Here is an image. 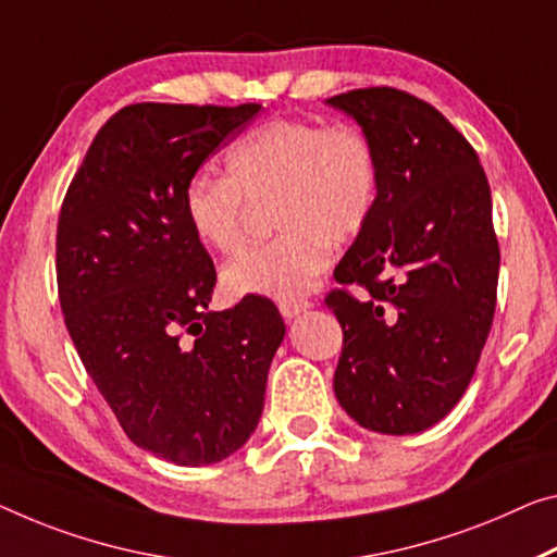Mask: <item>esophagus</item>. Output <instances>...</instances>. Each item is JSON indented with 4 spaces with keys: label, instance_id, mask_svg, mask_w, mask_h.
Wrapping results in <instances>:
<instances>
[{
    "label": "esophagus",
    "instance_id": "1",
    "mask_svg": "<svg viewBox=\"0 0 557 557\" xmlns=\"http://www.w3.org/2000/svg\"><path fill=\"white\" fill-rule=\"evenodd\" d=\"M311 306L313 304L308 301V298H290V301H281L278 304V311H281V315H284V319H294V315L308 311V308H311Z\"/></svg>",
    "mask_w": 557,
    "mask_h": 557
}]
</instances>
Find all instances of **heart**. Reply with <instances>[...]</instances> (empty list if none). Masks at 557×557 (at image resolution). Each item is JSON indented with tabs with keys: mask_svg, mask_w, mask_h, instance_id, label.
<instances>
[{
	"mask_svg": "<svg viewBox=\"0 0 557 557\" xmlns=\"http://www.w3.org/2000/svg\"><path fill=\"white\" fill-rule=\"evenodd\" d=\"M381 196V159L361 126L315 119H271L226 153V176L194 174L182 209L196 242L234 253L246 242L251 203H269L281 234L226 263L228 298H290L306 294L333 259L368 226Z\"/></svg>",
	"mask_w": 557,
	"mask_h": 557,
	"instance_id": "heart-1",
	"label": "heart"
}]
</instances>
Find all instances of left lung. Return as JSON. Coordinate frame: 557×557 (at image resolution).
I'll return each instance as SVG.
<instances>
[{"instance_id": "obj_1", "label": "left lung", "mask_w": 557, "mask_h": 557, "mask_svg": "<svg viewBox=\"0 0 557 557\" xmlns=\"http://www.w3.org/2000/svg\"><path fill=\"white\" fill-rule=\"evenodd\" d=\"M329 104L361 124L381 159L379 207L326 296L344 329L333 391L368 431L421 433L463 396L491 333V186L466 136L413 94L368 87Z\"/></svg>"}]
</instances>
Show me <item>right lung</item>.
I'll use <instances>...</instances> for the list:
<instances>
[{
  "instance_id": "add662e5",
  "label": "right lung",
  "mask_w": 557,
  "mask_h": 557,
  "mask_svg": "<svg viewBox=\"0 0 557 557\" xmlns=\"http://www.w3.org/2000/svg\"><path fill=\"white\" fill-rule=\"evenodd\" d=\"M259 104L144 101L94 136L57 224L66 331L119 425L176 466L228 458L259 425L284 319L269 298L209 311L216 269L182 194Z\"/></svg>"
}]
</instances>
